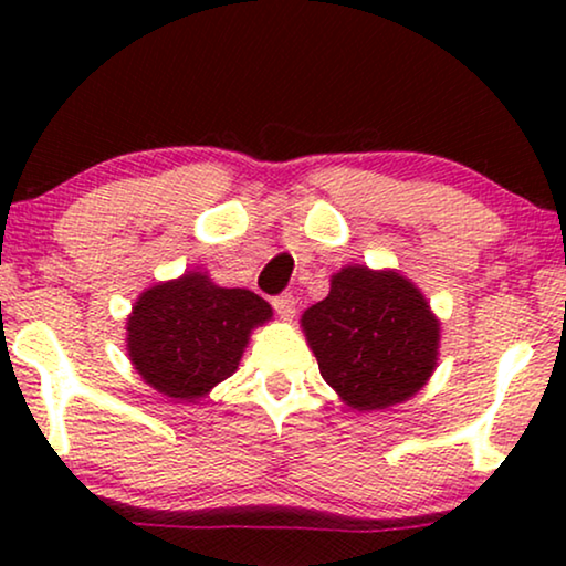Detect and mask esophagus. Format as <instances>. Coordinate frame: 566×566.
<instances>
[{
    "mask_svg": "<svg viewBox=\"0 0 566 566\" xmlns=\"http://www.w3.org/2000/svg\"><path fill=\"white\" fill-rule=\"evenodd\" d=\"M273 308L281 319H293L296 316V298L291 293H281V296L273 298Z\"/></svg>",
    "mask_w": 566,
    "mask_h": 566,
    "instance_id": "34e87169",
    "label": "esophagus"
}]
</instances>
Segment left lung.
I'll use <instances>...</instances> for the list:
<instances>
[{"instance_id": "1", "label": "left lung", "mask_w": 566, "mask_h": 566, "mask_svg": "<svg viewBox=\"0 0 566 566\" xmlns=\"http://www.w3.org/2000/svg\"><path fill=\"white\" fill-rule=\"evenodd\" d=\"M301 324L322 378L353 409L399 405L436 368L440 327L399 273L339 270L329 296L306 308Z\"/></svg>"}]
</instances>
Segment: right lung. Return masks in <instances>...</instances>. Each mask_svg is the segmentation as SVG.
I'll return each mask as SVG.
<instances>
[{
    "instance_id": "1",
    "label": "right lung",
    "mask_w": 566,
    "mask_h": 566,
    "mask_svg": "<svg viewBox=\"0 0 566 566\" xmlns=\"http://www.w3.org/2000/svg\"><path fill=\"white\" fill-rule=\"evenodd\" d=\"M273 308L247 289L188 273L154 285L128 316V355L144 381L172 399H198L234 374L252 327Z\"/></svg>"
}]
</instances>
